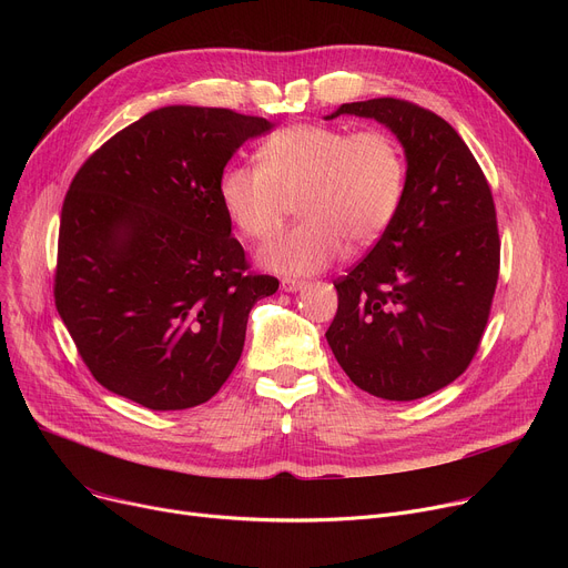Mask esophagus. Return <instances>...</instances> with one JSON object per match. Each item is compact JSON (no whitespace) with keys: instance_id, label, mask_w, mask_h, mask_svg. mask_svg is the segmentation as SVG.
<instances>
[{"instance_id":"obj_1","label":"esophagus","mask_w":568,"mask_h":568,"mask_svg":"<svg viewBox=\"0 0 568 568\" xmlns=\"http://www.w3.org/2000/svg\"><path fill=\"white\" fill-rule=\"evenodd\" d=\"M308 283L306 281H300V278H283L281 281V287L285 290V292H300V290H304Z\"/></svg>"}]
</instances>
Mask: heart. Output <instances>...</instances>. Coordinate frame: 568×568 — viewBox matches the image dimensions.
I'll return each mask as SVG.
<instances>
[{
    "label": "heart",
    "instance_id": "b5f03b06",
    "mask_svg": "<svg viewBox=\"0 0 568 568\" xmlns=\"http://www.w3.org/2000/svg\"><path fill=\"white\" fill-rule=\"evenodd\" d=\"M260 159L225 165L219 197L236 230L251 239L276 232L300 197L304 221L260 248V262L281 274L320 272L343 255L345 242L375 244L405 197L403 146L382 129L294 124L268 135Z\"/></svg>",
    "mask_w": 568,
    "mask_h": 568
}]
</instances>
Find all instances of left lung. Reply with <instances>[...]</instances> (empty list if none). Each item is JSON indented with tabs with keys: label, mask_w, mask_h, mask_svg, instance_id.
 Masks as SVG:
<instances>
[{
	"label": "left lung",
	"mask_w": 568,
	"mask_h": 568,
	"mask_svg": "<svg viewBox=\"0 0 568 568\" xmlns=\"http://www.w3.org/2000/svg\"><path fill=\"white\" fill-rule=\"evenodd\" d=\"M377 119L407 159L405 197L373 251L334 281L326 341L359 389L416 400L452 384L481 345L499 276L493 191L456 129L403 99L343 103Z\"/></svg>",
	"instance_id": "obj_1"
}]
</instances>
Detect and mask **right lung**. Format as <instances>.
Returning a JSON list of instances; mask_svg holds the SVG:
<instances>
[{
	"mask_svg": "<svg viewBox=\"0 0 568 568\" xmlns=\"http://www.w3.org/2000/svg\"><path fill=\"white\" fill-rule=\"evenodd\" d=\"M262 116L168 105L112 135L62 206L54 306L108 392L149 409L212 398L278 278L251 272L219 179Z\"/></svg>",
	"mask_w": 568,
	"mask_h": 568,
	"instance_id": "add662e5",
	"label": "right lung"
}]
</instances>
